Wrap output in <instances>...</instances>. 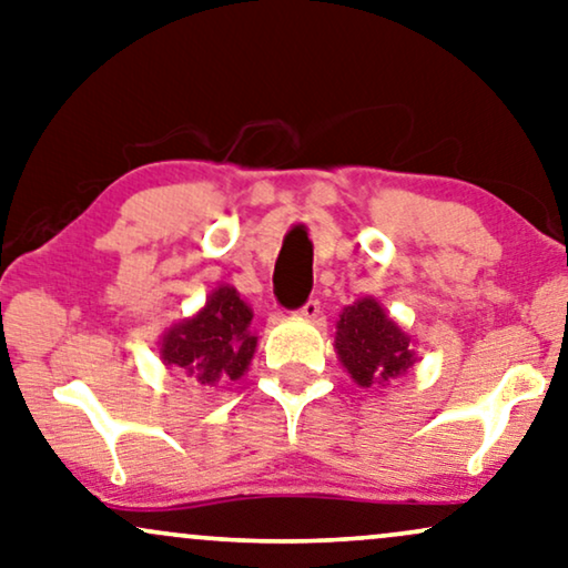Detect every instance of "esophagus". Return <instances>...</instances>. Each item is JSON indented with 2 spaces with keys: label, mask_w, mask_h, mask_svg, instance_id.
Instances as JSON below:
<instances>
[{
  "label": "esophagus",
  "mask_w": 568,
  "mask_h": 568,
  "mask_svg": "<svg viewBox=\"0 0 568 568\" xmlns=\"http://www.w3.org/2000/svg\"><path fill=\"white\" fill-rule=\"evenodd\" d=\"M297 313L302 315V318H307V321H315V318H318V315H321V302L315 300V297H311V300L305 302V305L300 307Z\"/></svg>",
  "instance_id": "obj_1"
}]
</instances>
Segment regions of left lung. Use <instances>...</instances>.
I'll list each match as a JSON object with an SVG mask.
<instances>
[{
  "label": "left lung",
  "mask_w": 568,
  "mask_h": 568,
  "mask_svg": "<svg viewBox=\"0 0 568 568\" xmlns=\"http://www.w3.org/2000/svg\"><path fill=\"white\" fill-rule=\"evenodd\" d=\"M336 352L357 386L388 381L415 365L409 336L383 313L373 297L344 307L336 326Z\"/></svg>",
  "instance_id": "8db88e82"
}]
</instances>
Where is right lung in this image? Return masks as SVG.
<instances>
[{"instance_id":"obj_1","label":"right lung","mask_w":568,"mask_h":568,"mask_svg":"<svg viewBox=\"0 0 568 568\" xmlns=\"http://www.w3.org/2000/svg\"><path fill=\"white\" fill-rule=\"evenodd\" d=\"M253 313L234 286H219L195 318L174 326L161 344V359L201 383L237 381L253 359L257 336L250 334Z\"/></svg>"}]
</instances>
